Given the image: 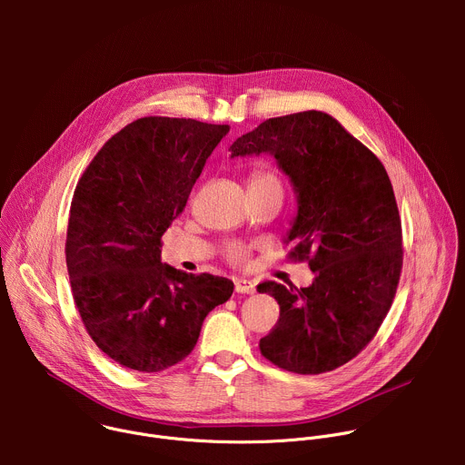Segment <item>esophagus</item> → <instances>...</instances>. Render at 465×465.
Here are the masks:
<instances>
[{
  "label": "esophagus",
  "instance_id": "esophagus-1",
  "mask_svg": "<svg viewBox=\"0 0 465 465\" xmlns=\"http://www.w3.org/2000/svg\"><path fill=\"white\" fill-rule=\"evenodd\" d=\"M235 292L237 294H253L255 292V285L250 280H235Z\"/></svg>",
  "mask_w": 465,
  "mask_h": 465
}]
</instances>
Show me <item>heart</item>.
<instances>
[{"label":"heart","mask_w":465,"mask_h":465,"mask_svg":"<svg viewBox=\"0 0 465 465\" xmlns=\"http://www.w3.org/2000/svg\"><path fill=\"white\" fill-rule=\"evenodd\" d=\"M250 183H278V182H276V178L271 176V174L257 173V174H253V178H252ZM226 257H228L232 262H235V264H244V262L248 261V248L242 246V244L233 242V244H230V246L226 248Z\"/></svg>","instance_id":"1"}]
</instances>
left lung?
<instances>
[{"label": "left lung", "instance_id": "left-lung-1", "mask_svg": "<svg viewBox=\"0 0 465 465\" xmlns=\"http://www.w3.org/2000/svg\"><path fill=\"white\" fill-rule=\"evenodd\" d=\"M232 158L269 154L289 178L296 215L285 242L309 259L305 289L264 282L280 320L261 353L294 373L331 371L373 339L400 283L401 221L379 158L331 115L316 110L272 117L237 138Z\"/></svg>", "mask_w": 465, "mask_h": 465}]
</instances>
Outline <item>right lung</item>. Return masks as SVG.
I'll return each instance as SVG.
<instances>
[{
  "label": "right lung",
  "instance_id": "add662e5",
  "mask_svg": "<svg viewBox=\"0 0 465 465\" xmlns=\"http://www.w3.org/2000/svg\"><path fill=\"white\" fill-rule=\"evenodd\" d=\"M228 124L143 117L92 160L70 210L65 262L74 300L97 348L145 373L183 361L233 283L162 262V235L182 213Z\"/></svg>",
  "mask_w": 465,
  "mask_h": 465
}]
</instances>
